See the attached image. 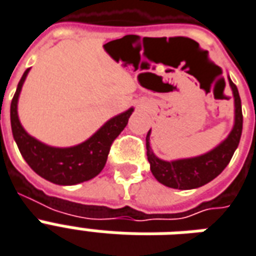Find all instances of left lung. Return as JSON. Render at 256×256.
Masks as SVG:
<instances>
[{
	"label": "left lung",
	"instance_id": "left-lung-1",
	"mask_svg": "<svg viewBox=\"0 0 256 256\" xmlns=\"http://www.w3.org/2000/svg\"><path fill=\"white\" fill-rule=\"evenodd\" d=\"M230 86L232 89L234 100H235V124L232 130L230 132L224 142H222L216 148L210 150L204 155L190 158V159L174 160L166 162L159 159L152 152L150 146V130L146 134V156L150 164V172L155 176L159 183L167 187L176 190H192L202 187L210 183L222 171L228 166L234 152L239 146L243 128V114H242V104L236 85L234 84L228 77Z\"/></svg>",
	"mask_w": 256,
	"mask_h": 256
}]
</instances>
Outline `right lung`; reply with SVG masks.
Wrapping results in <instances>:
<instances>
[{"label": "right lung", "instance_id": "1", "mask_svg": "<svg viewBox=\"0 0 256 256\" xmlns=\"http://www.w3.org/2000/svg\"><path fill=\"white\" fill-rule=\"evenodd\" d=\"M28 73L29 69L21 77L10 104L12 132L22 158L37 175L58 186H73L93 179L102 171L110 146L126 126L134 108L108 120L92 138L78 146L69 148L49 146L32 138L18 120L17 102Z\"/></svg>", "mask_w": 256, "mask_h": 256}]
</instances>
